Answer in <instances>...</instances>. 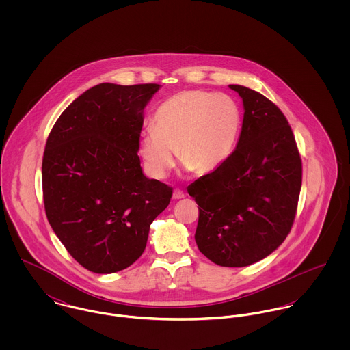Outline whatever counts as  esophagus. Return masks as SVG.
<instances>
[{
    "label": "esophagus",
    "mask_w": 350,
    "mask_h": 350,
    "mask_svg": "<svg viewBox=\"0 0 350 350\" xmlns=\"http://www.w3.org/2000/svg\"><path fill=\"white\" fill-rule=\"evenodd\" d=\"M174 198L175 200H183V198H186V194H185V191H182L179 189H175L174 190Z\"/></svg>",
    "instance_id": "1"
}]
</instances>
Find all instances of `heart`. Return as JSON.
Masks as SVG:
<instances>
[{
	"instance_id": "1",
	"label": "heart",
	"mask_w": 350,
	"mask_h": 350,
	"mask_svg": "<svg viewBox=\"0 0 350 350\" xmlns=\"http://www.w3.org/2000/svg\"><path fill=\"white\" fill-rule=\"evenodd\" d=\"M153 124L139 146L150 178L163 179L168 174L175 150L187 170L206 174L233 153L243 128V110L230 94L183 90L157 107Z\"/></svg>"
}]
</instances>
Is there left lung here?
Returning <instances> with one entry per match:
<instances>
[{"label": "left lung", "mask_w": 350, "mask_h": 350, "mask_svg": "<svg viewBox=\"0 0 350 350\" xmlns=\"http://www.w3.org/2000/svg\"><path fill=\"white\" fill-rule=\"evenodd\" d=\"M244 103L237 147L187 187L200 208L196 241L221 267H247L288 236L299 200L301 159L282 110L262 94L230 85Z\"/></svg>", "instance_id": "8db88e82"}]
</instances>
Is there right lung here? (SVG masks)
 Here are the masks:
<instances>
[{"mask_svg":"<svg viewBox=\"0 0 350 350\" xmlns=\"http://www.w3.org/2000/svg\"><path fill=\"white\" fill-rule=\"evenodd\" d=\"M159 88L100 83L51 129L42 164L46 214L64 248L92 272L132 265L172 197V187L144 176L137 154L143 110Z\"/></svg>","mask_w":350,"mask_h":350,"instance_id":"1","label":"right lung"}]
</instances>
